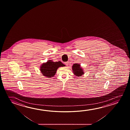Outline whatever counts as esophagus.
I'll list each match as a JSON object with an SVG mask.
<instances>
[{
  "instance_id": "esophagus-1",
  "label": "esophagus",
  "mask_w": 130,
  "mask_h": 130,
  "mask_svg": "<svg viewBox=\"0 0 130 130\" xmlns=\"http://www.w3.org/2000/svg\"><path fill=\"white\" fill-rule=\"evenodd\" d=\"M68 63H69V62H65V64L67 65V66H68Z\"/></svg>"
}]
</instances>
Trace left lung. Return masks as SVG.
<instances>
[{
    "label": "left lung",
    "instance_id": "1",
    "mask_svg": "<svg viewBox=\"0 0 130 130\" xmlns=\"http://www.w3.org/2000/svg\"><path fill=\"white\" fill-rule=\"evenodd\" d=\"M72 70L76 77H81L84 74L83 68L79 63H75L72 66Z\"/></svg>",
    "mask_w": 130,
    "mask_h": 130
}]
</instances>
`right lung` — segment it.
I'll return each mask as SVG.
<instances>
[{
  "label": "right lung",
  "instance_id": "obj_1",
  "mask_svg": "<svg viewBox=\"0 0 130 130\" xmlns=\"http://www.w3.org/2000/svg\"><path fill=\"white\" fill-rule=\"evenodd\" d=\"M64 66L65 65L60 61L54 62L49 60L42 63L40 67V70L43 76L47 78H51L55 75L58 68Z\"/></svg>",
  "mask_w": 130,
  "mask_h": 130
}]
</instances>
